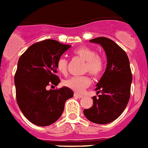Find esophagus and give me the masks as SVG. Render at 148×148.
I'll return each mask as SVG.
<instances>
[{
	"instance_id": "1",
	"label": "esophagus",
	"mask_w": 148,
	"mask_h": 148,
	"mask_svg": "<svg viewBox=\"0 0 148 148\" xmlns=\"http://www.w3.org/2000/svg\"><path fill=\"white\" fill-rule=\"evenodd\" d=\"M74 97H77V98H81V97H83V95L75 93V94H74Z\"/></svg>"
}]
</instances>
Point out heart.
Segmentation results:
<instances>
[{"label": "heart", "instance_id": "obj_1", "mask_svg": "<svg viewBox=\"0 0 148 148\" xmlns=\"http://www.w3.org/2000/svg\"><path fill=\"white\" fill-rule=\"evenodd\" d=\"M73 54L85 62L84 73H89L93 77L97 78L101 75L104 71V60L100 55L97 54L94 49L88 47H79L74 50ZM57 69L62 75H67L68 61L65 58H60L57 62ZM91 83L90 78L88 75H83L79 77H71L63 82L64 86L70 90L82 93L84 90L90 86Z\"/></svg>", "mask_w": 148, "mask_h": 148}]
</instances>
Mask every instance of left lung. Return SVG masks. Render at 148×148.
<instances>
[{
  "label": "left lung",
  "mask_w": 148,
  "mask_h": 148,
  "mask_svg": "<svg viewBox=\"0 0 148 148\" xmlns=\"http://www.w3.org/2000/svg\"><path fill=\"white\" fill-rule=\"evenodd\" d=\"M99 44L107 56V68L98 83L96 90L98 95L93 97V106L84 109L86 118L97 124H107L115 120L125 110L130 97L133 79L130 61L125 51L107 37L90 40Z\"/></svg>",
  "instance_id": "obj_1"
}]
</instances>
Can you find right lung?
Listing matches in <instances>:
<instances>
[{
	"label": "right lung",
	"instance_id": "obj_1",
	"mask_svg": "<svg viewBox=\"0 0 148 148\" xmlns=\"http://www.w3.org/2000/svg\"><path fill=\"white\" fill-rule=\"evenodd\" d=\"M71 46L54 40H44L32 44L18 62L15 74L16 100L28 120L40 126L51 125L61 117L65 103L73 97L66 86L47 90L57 86V62Z\"/></svg>",
	"mask_w": 148,
	"mask_h": 148
}]
</instances>
